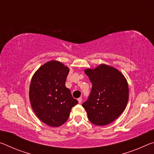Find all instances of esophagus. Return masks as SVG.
<instances>
[{
	"label": "esophagus",
	"instance_id": "obj_1",
	"mask_svg": "<svg viewBox=\"0 0 154 154\" xmlns=\"http://www.w3.org/2000/svg\"><path fill=\"white\" fill-rule=\"evenodd\" d=\"M77 100H78V102H79V103H82V97L79 98L77 99Z\"/></svg>",
	"mask_w": 154,
	"mask_h": 154
}]
</instances>
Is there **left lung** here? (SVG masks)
Listing matches in <instances>:
<instances>
[{
    "label": "left lung",
    "mask_w": 154,
    "mask_h": 154,
    "mask_svg": "<svg viewBox=\"0 0 154 154\" xmlns=\"http://www.w3.org/2000/svg\"><path fill=\"white\" fill-rule=\"evenodd\" d=\"M84 72L92 83L89 98L82 105L88 119L97 126L111 124L123 113L128 101L126 77L118 69L105 64Z\"/></svg>",
    "instance_id": "left-lung-1"
}]
</instances>
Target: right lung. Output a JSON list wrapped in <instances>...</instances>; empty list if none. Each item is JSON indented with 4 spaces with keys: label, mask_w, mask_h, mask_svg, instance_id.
<instances>
[{
    "label": "right lung",
    "mask_w": 154,
    "mask_h": 154,
    "mask_svg": "<svg viewBox=\"0 0 154 154\" xmlns=\"http://www.w3.org/2000/svg\"><path fill=\"white\" fill-rule=\"evenodd\" d=\"M69 68L57 60L47 62L31 79L29 98L38 118L51 127H59L69 118L78 101L65 85Z\"/></svg>",
    "instance_id": "obj_1"
}]
</instances>
